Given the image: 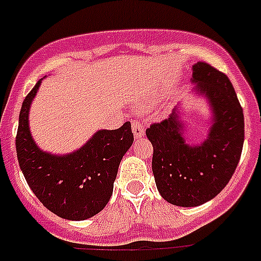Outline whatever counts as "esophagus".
<instances>
[{
  "mask_svg": "<svg viewBox=\"0 0 261 261\" xmlns=\"http://www.w3.org/2000/svg\"><path fill=\"white\" fill-rule=\"evenodd\" d=\"M133 133L135 138H142L145 135V127L141 124L139 120H133Z\"/></svg>",
  "mask_w": 261,
  "mask_h": 261,
  "instance_id": "obj_1",
  "label": "esophagus"
}]
</instances>
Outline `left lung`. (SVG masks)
<instances>
[{
  "label": "left lung",
  "mask_w": 261,
  "mask_h": 261,
  "mask_svg": "<svg viewBox=\"0 0 261 261\" xmlns=\"http://www.w3.org/2000/svg\"><path fill=\"white\" fill-rule=\"evenodd\" d=\"M192 83L211 104L213 124L206 141L195 146L186 142L176 110L146 130L155 186L167 202L181 207L215 198L234 173L244 145V112L227 75L198 62L192 66Z\"/></svg>",
  "instance_id": "obj_1"
}]
</instances>
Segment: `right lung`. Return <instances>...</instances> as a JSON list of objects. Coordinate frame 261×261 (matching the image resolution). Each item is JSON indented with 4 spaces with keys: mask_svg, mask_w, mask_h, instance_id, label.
<instances>
[{
    "mask_svg": "<svg viewBox=\"0 0 261 261\" xmlns=\"http://www.w3.org/2000/svg\"><path fill=\"white\" fill-rule=\"evenodd\" d=\"M42 80L27 94L18 116L16 151L20 169L36 198L61 218L84 221L110 200L123 155L134 142L131 123L100 130L74 153L55 155L40 150L31 137L30 106Z\"/></svg>",
    "mask_w": 261,
    "mask_h": 261,
    "instance_id": "obj_1",
    "label": "right lung"
}]
</instances>
